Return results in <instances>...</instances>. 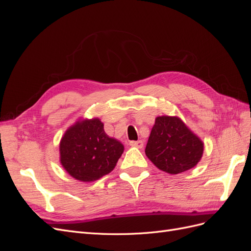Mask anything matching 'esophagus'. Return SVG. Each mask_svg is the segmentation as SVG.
Returning a JSON list of instances; mask_svg holds the SVG:
<instances>
[{"instance_id": "esophagus-1", "label": "esophagus", "mask_w": 251, "mask_h": 251, "mask_svg": "<svg viewBox=\"0 0 251 251\" xmlns=\"http://www.w3.org/2000/svg\"><path fill=\"white\" fill-rule=\"evenodd\" d=\"M130 146L131 147H136V148H143V141L142 140H137V141H130Z\"/></svg>"}]
</instances>
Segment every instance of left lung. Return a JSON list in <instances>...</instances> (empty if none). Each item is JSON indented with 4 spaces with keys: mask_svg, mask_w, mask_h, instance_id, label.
<instances>
[{
    "mask_svg": "<svg viewBox=\"0 0 251 251\" xmlns=\"http://www.w3.org/2000/svg\"><path fill=\"white\" fill-rule=\"evenodd\" d=\"M203 142L178 117H157L149 137L146 155L159 170L183 173L200 161Z\"/></svg>",
    "mask_w": 251,
    "mask_h": 251,
    "instance_id": "8db88e82",
    "label": "left lung"
}]
</instances>
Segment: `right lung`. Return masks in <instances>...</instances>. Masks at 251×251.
I'll use <instances>...</instances> for the list:
<instances>
[{
    "instance_id": "right-lung-1",
    "label": "right lung",
    "mask_w": 251,
    "mask_h": 251,
    "mask_svg": "<svg viewBox=\"0 0 251 251\" xmlns=\"http://www.w3.org/2000/svg\"><path fill=\"white\" fill-rule=\"evenodd\" d=\"M60 163L71 176L91 182L109 174L124 153V146L110 138L100 119L78 121L60 141Z\"/></svg>"
}]
</instances>
